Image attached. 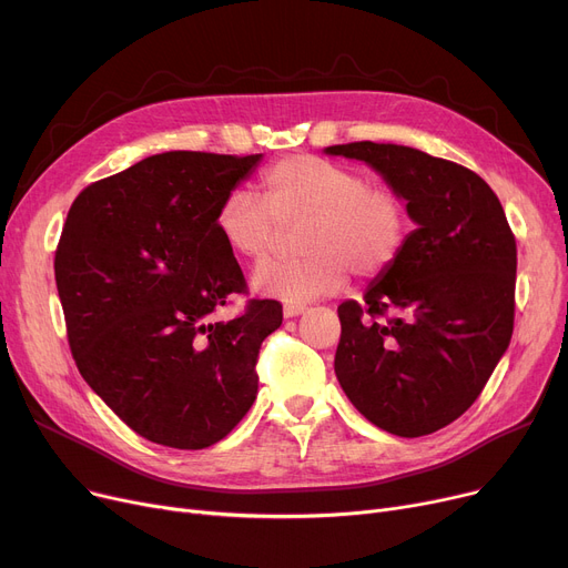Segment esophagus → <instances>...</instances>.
I'll return each mask as SVG.
<instances>
[{"label": "esophagus", "mask_w": 568, "mask_h": 568, "mask_svg": "<svg viewBox=\"0 0 568 568\" xmlns=\"http://www.w3.org/2000/svg\"><path fill=\"white\" fill-rule=\"evenodd\" d=\"M302 313H306L304 304H285L283 306V315L285 317H296V315H302Z\"/></svg>", "instance_id": "esophagus-1"}]
</instances>
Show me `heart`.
Wrapping results in <instances>:
<instances>
[{"mask_svg": "<svg viewBox=\"0 0 568 568\" xmlns=\"http://www.w3.org/2000/svg\"><path fill=\"white\" fill-rule=\"evenodd\" d=\"M264 204L248 191H232L216 212V230L230 253L260 262L274 248L278 227L302 225L296 251L304 257L266 262L251 287L281 302H311L338 292L347 272L377 278L400 257L409 216L403 197L366 176L320 156L296 154L264 174Z\"/></svg>", "mask_w": 568, "mask_h": 568, "instance_id": "heart-1", "label": "heart"}]
</instances>
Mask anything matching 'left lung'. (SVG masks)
<instances>
[{"label":"left lung","instance_id":"obj_1","mask_svg":"<svg viewBox=\"0 0 568 568\" xmlns=\"http://www.w3.org/2000/svg\"><path fill=\"white\" fill-rule=\"evenodd\" d=\"M324 154L364 161L416 225L400 257L338 306L334 371L377 428L422 437L479 398L514 334L516 239L484 179L403 144L349 142ZM389 314V321H362Z\"/></svg>","mask_w":568,"mask_h":568}]
</instances>
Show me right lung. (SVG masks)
<instances>
[{
  "label": "right lung",
  "mask_w": 568,
  "mask_h": 568,
  "mask_svg": "<svg viewBox=\"0 0 568 568\" xmlns=\"http://www.w3.org/2000/svg\"><path fill=\"white\" fill-rule=\"evenodd\" d=\"M262 154L165 152L87 186L69 209L54 281L80 375L129 428L172 449L221 442L257 396L262 341L283 306L214 313L244 274L216 230Z\"/></svg>",
  "instance_id": "1"
}]
</instances>
